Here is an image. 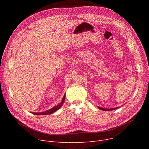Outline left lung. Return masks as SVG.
<instances>
[{
  "label": "left lung",
  "instance_id": "1",
  "mask_svg": "<svg viewBox=\"0 0 149 149\" xmlns=\"http://www.w3.org/2000/svg\"><path fill=\"white\" fill-rule=\"evenodd\" d=\"M99 109H100L101 110H103V111H112V110H115L116 109L119 108L120 107H116V108H113V109H104V108H102V107H98Z\"/></svg>",
  "mask_w": 149,
  "mask_h": 149
}]
</instances>
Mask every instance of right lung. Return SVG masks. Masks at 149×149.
<instances>
[{
  "label": "right lung",
  "mask_w": 149,
  "mask_h": 149,
  "mask_svg": "<svg viewBox=\"0 0 149 149\" xmlns=\"http://www.w3.org/2000/svg\"><path fill=\"white\" fill-rule=\"evenodd\" d=\"M65 94H64V95H63V98H62V101L61 102L60 104H59L58 105H56L55 106V107H54L53 108L48 110H47L45 111H43V112H40V113H35V112H30L32 114H35V115H49V114H51L54 113H55V111H56L58 109H59L61 107H62V105L63 104V102H64V100H65Z\"/></svg>",
  "instance_id": "obj_1"
}]
</instances>
